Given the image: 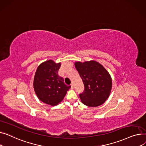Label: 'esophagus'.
<instances>
[{"label": "esophagus", "mask_w": 146, "mask_h": 146, "mask_svg": "<svg viewBox=\"0 0 146 146\" xmlns=\"http://www.w3.org/2000/svg\"><path fill=\"white\" fill-rule=\"evenodd\" d=\"M71 89H74V85L72 84H71Z\"/></svg>", "instance_id": "esophagus-1"}]
</instances>
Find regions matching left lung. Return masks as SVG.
<instances>
[{
	"instance_id": "left-lung-1",
	"label": "left lung",
	"mask_w": 146,
	"mask_h": 146,
	"mask_svg": "<svg viewBox=\"0 0 146 146\" xmlns=\"http://www.w3.org/2000/svg\"><path fill=\"white\" fill-rule=\"evenodd\" d=\"M75 66L84 85V91L80 94L81 102L88 107L102 105L108 98L112 88L108 72L95 61L76 62Z\"/></svg>"
}]
</instances>
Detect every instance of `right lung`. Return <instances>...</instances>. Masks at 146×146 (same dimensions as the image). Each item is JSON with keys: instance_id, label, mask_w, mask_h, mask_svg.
<instances>
[{"instance_id": "1", "label": "right lung", "mask_w": 146, "mask_h": 146, "mask_svg": "<svg viewBox=\"0 0 146 146\" xmlns=\"http://www.w3.org/2000/svg\"><path fill=\"white\" fill-rule=\"evenodd\" d=\"M61 63L48 60L38 67L33 80V88L38 98L45 104L56 106L61 102L71 88L58 75Z\"/></svg>"}]
</instances>
